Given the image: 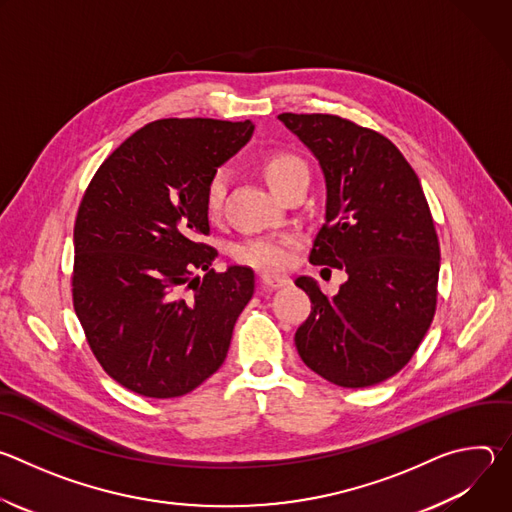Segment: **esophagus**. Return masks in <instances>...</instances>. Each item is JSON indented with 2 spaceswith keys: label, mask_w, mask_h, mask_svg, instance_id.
<instances>
[{
  "label": "esophagus",
  "mask_w": 512,
  "mask_h": 512,
  "mask_svg": "<svg viewBox=\"0 0 512 512\" xmlns=\"http://www.w3.org/2000/svg\"><path fill=\"white\" fill-rule=\"evenodd\" d=\"M263 287H269V289H277V287H283V285H289V277L285 275H277V273H271V271H263L259 275Z\"/></svg>",
  "instance_id": "obj_1"
}]
</instances>
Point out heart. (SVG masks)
<instances>
[{
    "label": "heart",
    "mask_w": 512,
    "mask_h": 512,
    "mask_svg": "<svg viewBox=\"0 0 512 512\" xmlns=\"http://www.w3.org/2000/svg\"><path fill=\"white\" fill-rule=\"evenodd\" d=\"M263 176L271 190L281 196L289 186H294L296 182L310 180L308 166L294 154L287 152H273L265 156L261 164ZM231 184V172L229 168H218L212 172L206 184V208L216 214L223 208L225 196L229 192ZM296 245L294 235H273V237H255V239H245L233 247V257L239 263L261 267V269H277L287 265L291 257V247Z\"/></svg>",
    "instance_id": "b5f03b06"
}]
</instances>
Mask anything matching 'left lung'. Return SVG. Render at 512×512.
I'll return each mask as SVG.
<instances>
[{
  "instance_id": "obj_1",
  "label": "left lung",
  "mask_w": 512,
  "mask_h": 512,
  "mask_svg": "<svg viewBox=\"0 0 512 512\" xmlns=\"http://www.w3.org/2000/svg\"><path fill=\"white\" fill-rule=\"evenodd\" d=\"M277 119L314 154L326 182L310 263L348 275L332 298L316 279H296L314 306L296 348L308 369L338 387L377 385L405 367L435 314L440 243L423 188L373 129L322 113Z\"/></svg>"
}]
</instances>
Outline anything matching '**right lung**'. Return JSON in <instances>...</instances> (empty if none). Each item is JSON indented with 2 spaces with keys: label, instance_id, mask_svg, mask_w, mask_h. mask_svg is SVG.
Returning a JSON list of instances; mask_svg holds the SVG:
<instances>
[{
  "label": "right lung",
  "instance_id": "right-lung-1",
  "mask_svg": "<svg viewBox=\"0 0 512 512\" xmlns=\"http://www.w3.org/2000/svg\"><path fill=\"white\" fill-rule=\"evenodd\" d=\"M255 125L160 119L101 164L75 223L72 302L105 373L154 399L190 393L227 358L255 273L210 269L206 184ZM204 270L205 277L195 275Z\"/></svg>",
  "mask_w": 512,
  "mask_h": 512
}]
</instances>
